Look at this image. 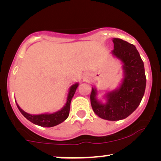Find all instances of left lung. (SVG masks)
Masks as SVG:
<instances>
[{"instance_id": "obj_1", "label": "left lung", "mask_w": 161, "mask_h": 161, "mask_svg": "<svg viewBox=\"0 0 161 161\" xmlns=\"http://www.w3.org/2000/svg\"><path fill=\"white\" fill-rule=\"evenodd\" d=\"M112 53L123 63L125 78L118 89L105 94L107 103L97 100V91L92 88L90 99L94 113L109 121L124 119L139 105L146 88L144 62L139 53L132 44L119 38L113 39Z\"/></svg>"}]
</instances>
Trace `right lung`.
I'll use <instances>...</instances> for the list:
<instances>
[{
	"instance_id": "add662e5",
	"label": "right lung",
	"mask_w": 161,
	"mask_h": 161,
	"mask_svg": "<svg viewBox=\"0 0 161 161\" xmlns=\"http://www.w3.org/2000/svg\"><path fill=\"white\" fill-rule=\"evenodd\" d=\"M78 86V83H75L72 85L69 89V94L67 96V100L64 106L60 111L55 112L53 114H39V115H31L26 113L20 108L18 104L17 103V106L18 108L19 111L21 114L29 120L30 122L34 123L35 125H39V126L45 127H51L56 125L60 124L66 120L69 114L70 110V103H71L72 98L73 97L75 93L76 89Z\"/></svg>"
}]
</instances>
